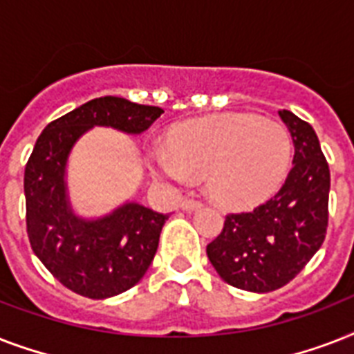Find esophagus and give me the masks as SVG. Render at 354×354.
Returning a JSON list of instances; mask_svg holds the SVG:
<instances>
[{"mask_svg":"<svg viewBox=\"0 0 354 354\" xmlns=\"http://www.w3.org/2000/svg\"><path fill=\"white\" fill-rule=\"evenodd\" d=\"M180 207H182L183 211H194V209H198V207H202V204H200L198 200L183 198L182 204H180Z\"/></svg>","mask_w":354,"mask_h":354,"instance_id":"34e87169","label":"esophagus"}]
</instances>
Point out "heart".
<instances>
[{
  "mask_svg": "<svg viewBox=\"0 0 354 354\" xmlns=\"http://www.w3.org/2000/svg\"><path fill=\"white\" fill-rule=\"evenodd\" d=\"M285 124L257 113H218L185 121L169 147L152 154V167L176 182L205 176V191L226 209H248L283 185L292 165Z\"/></svg>",
  "mask_w": 354,
  "mask_h": 354,
  "instance_id": "obj_1",
  "label": "heart"
}]
</instances>
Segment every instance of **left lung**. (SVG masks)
<instances>
[{
  "label": "left lung",
  "instance_id": "8db88e82",
  "mask_svg": "<svg viewBox=\"0 0 354 354\" xmlns=\"http://www.w3.org/2000/svg\"><path fill=\"white\" fill-rule=\"evenodd\" d=\"M294 141V165L274 198L252 213L227 215L207 257L227 285L272 292L296 277L324 244L329 218V165L308 122L279 112Z\"/></svg>",
  "mask_w": 354,
  "mask_h": 354
}]
</instances>
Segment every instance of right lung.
Wrapping results in <instances>:
<instances>
[{
  "mask_svg": "<svg viewBox=\"0 0 354 354\" xmlns=\"http://www.w3.org/2000/svg\"><path fill=\"white\" fill-rule=\"evenodd\" d=\"M163 110L99 97L49 122L25 167L27 235L44 266L69 290L106 299L138 285L152 264L169 215L127 200L102 216H80L68 189L71 150L86 132L106 127L138 136Z\"/></svg>",
  "mask_w": 354,
  "mask_h": 354,
  "instance_id": "1",
  "label": "right lung"
}]
</instances>
